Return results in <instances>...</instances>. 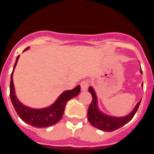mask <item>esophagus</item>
Segmentation results:
<instances>
[{
    "instance_id": "34e87169",
    "label": "esophagus",
    "mask_w": 154,
    "mask_h": 154,
    "mask_svg": "<svg viewBox=\"0 0 154 154\" xmlns=\"http://www.w3.org/2000/svg\"><path fill=\"white\" fill-rule=\"evenodd\" d=\"M89 85V82L88 80H83L80 83V86H81L82 91H86L88 89V87Z\"/></svg>"
}]
</instances>
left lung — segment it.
<instances>
[{
    "mask_svg": "<svg viewBox=\"0 0 154 154\" xmlns=\"http://www.w3.org/2000/svg\"><path fill=\"white\" fill-rule=\"evenodd\" d=\"M140 72L142 73V70H140ZM89 92L92 94V99L89 105V109H88V115H87L88 116V120L94 127H96L97 129L103 130V131H114L126 124L129 121L133 119L141 102L140 100L137 103L134 109L129 115L126 116L124 117H112V116H109L102 113L98 109L97 98H96V93L92 87L89 88Z\"/></svg>",
    "mask_w": 154,
    "mask_h": 154,
    "instance_id": "left-lung-1",
    "label": "left lung"
}]
</instances>
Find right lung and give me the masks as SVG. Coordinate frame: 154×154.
I'll return each instance as SVG.
<instances>
[{"instance_id": "1", "label": "right lung", "mask_w": 154, "mask_h": 154, "mask_svg": "<svg viewBox=\"0 0 154 154\" xmlns=\"http://www.w3.org/2000/svg\"><path fill=\"white\" fill-rule=\"evenodd\" d=\"M28 49V48H27L24 51ZM18 58L19 55L17 57L16 62L14 65L13 71L11 75L10 83V98L16 112L24 122L35 126V127H48V126L56 124L62 119L67 102L69 99L75 97L79 94L80 89H81L80 85H77L75 89H72V90H67L64 92L58 98L55 103L48 108L35 109H31L28 106H25L21 104L18 101V99L16 98L15 93H14L13 78H12L14 69L15 68Z\"/></svg>"}]
</instances>
